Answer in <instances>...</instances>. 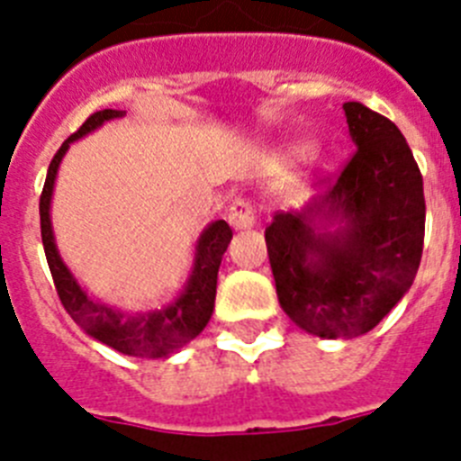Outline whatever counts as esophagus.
Wrapping results in <instances>:
<instances>
[{
    "mask_svg": "<svg viewBox=\"0 0 461 461\" xmlns=\"http://www.w3.org/2000/svg\"><path fill=\"white\" fill-rule=\"evenodd\" d=\"M228 223L233 228H251L256 226V207L251 205L249 198H235L228 207Z\"/></svg>",
    "mask_w": 461,
    "mask_h": 461,
    "instance_id": "esophagus-1",
    "label": "esophagus"
}]
</instances>
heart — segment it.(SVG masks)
<instances>
[{
	"label": "heart",
	"instance_id": "1",
	"mask_svg": "<svg viewBox=\"0 0 461 461\" xmlns=\"http://www.w3.org/2000/svg\"><path fill=\"white\" fill-rule=\"evenodd\" d=\"M291 152H293V154H297V157H300V154H304V148H303V145H297V148H293Z\"/></svg>",
	"mask_w": 461,
	"mask_h": 461
}]
</instances>
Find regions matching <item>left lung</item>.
<instances>
[{
  "label": "left lung",
  "instance_id": "obj_1",
  "mask_svg": "<svg viewBox=\"0 0 461 461\" xmlns=\"http://www.w3.org/2000/svg\"><path fill=\"white\" fill-rule=\"evenodd\" d=\"M344 113L351 161L266 228L281 309L323 339L376 328L413 284L425 240L422 175L406 138L357 101Z\"/></svg>",
  "mask_w": 461,
  "mask_h": 461
}]
</instances>
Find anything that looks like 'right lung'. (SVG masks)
<instances>
[{"mask_svg": "<svg viewBox=\"0 0 461 461\" xmlns=\"http://www.w3.org/2000/svg\"><path fill=\"white\" fill-rule=\"evenodd\" d=\"M122 115H124V110L113 108L94 113V115L85 120V124L80 126L78 131L68 136L62 142V148L57 149V154L50 161V168H48L46 185H43V194H41L39 203L41 240H43V249H46L48 267H50L52 281H55L57 295L62 300L68 316L89 337L110 346V348H115V351L124 353V356L166 357L170 353L180 351L182 346H186L194 337L201 335L203 328L210 321L212 312H214L219 266H221L223 251L228 249L230 238H233L230 226L223 219L212 221L201 233L198 242H195L194 270H191L185 291L175 297L173 303L166 304V307L142 313L120 312V309L108 307V304L87 295V291H83V286L76 281L71 270L64 266L62 256L57 251L55 235H52V189H55L57 170H59V164H62L68 145L92 133L94 129H99L104 122L117 120Z\"/></svg>", "mask_w": 461, "mask_h": 461, "instance_id": "right-lung-1", "label": "right lung"}]
</instances>
